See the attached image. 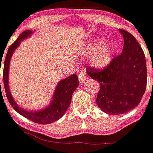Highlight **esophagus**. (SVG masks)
Returning a JSON list of instances; mask_svg holds the SVG:
<instances>
[{
  "mask_svg": "<svg viewBox=\"0 0 153 153\" xmlns=\"http://www.w3.org/2000/svg\"><path fill=\"white\" fill-rule=\"evenodd\" d=\"M87 78H88V76H87V74L85 72H81V73L78 75V79H79L80 83H84L86 81H87Z\"/></svg>",
  "mask_w": 153,
  "mask_h": 153,
  "instance_id": "1",
  "label": "esophagus"
}]
</instances>
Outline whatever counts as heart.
Returning a JSON list of instances; mask_svg holds the SVG:
<instances>
[{"mask_svg":"<svg viewBox=\"0 0 153 153\" xmlns=\"http://www.w3.org/2000/svg\"><path fill=\"white\" fill-rule=\"evenodd\" d=\"M100 39H94L88 42L86 45L85 50L88 53H91L89 62L92 66L95 68L105 67L109 63L111 62V53H112V48L111 45L108 42H103L100 45Z\"/></svg>","mask_w":153,"mask_h":153,"instance_id":"heart-1","label":"heart"}]
</instances>
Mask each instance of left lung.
Listing matches in <instances>:
<instances>
[{"mask_svg": "<svg viewBox=\"0 0 153 153\" xmlns=\"http://www.w3.org/2000/svg\"><path fill=\"white\" fill-rule=\"evenodd\" d=\"M119 31L124 41L120 55L103 70L87 69L88 75L100 86L96 104L110 115L123 114L136 107L147 81L146 58L140 45L130 33L121 29Z\"/></svg>", "mask_w": 153, "mask_h": 153, "instance_id": "1", "label": "left lung"}]
</instances>
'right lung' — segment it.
Wrapping results in <instances>:
<instances>
[{
	"instance_id": "1",
	"label": "right lung",
	"mask_w": 153,
	"mask_h": 153,
	"mask_svg": "<svg viewBox=\"0 0 153 153\" xmlns=\"http://www.w3.org/2000/svg\"><path fill=\"white\" fill-rule=\"evenodd\" d=\"M34 32L35 30L32 31L30 30L24 31L14 42L10 46L7 53L6 58H5V62H4L3 82H4V88H5L6 94H7L9 103L18 113H19L23 117L31 120L34 123H40V124H49L51 123L59 120L62 116L65 113L71 101L72 94L77 88V86L79 85V81L77 78V75L76 74H73L66 78L59 81L56 86L50 104L43 109H41L38 111H28L26 109L22 108L18 105V103L15 101L13 97L12 96L10 88H9L8 74L10 60L12 59L13 53L17 49V48L20 45L21 42L24 41L25 39L30 37Z\"/></svg>"
}]
</instances>
